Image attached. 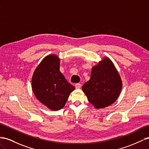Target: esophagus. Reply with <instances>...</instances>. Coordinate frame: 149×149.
I'll use <instances>...</instances> for the list:
<instances>
[{"instance_id":"34e87169","label":"esophagus","mask_w":149,"mask_h":149,"mask_svg":"<svg viewBox=\"0 0 149 149\" xmlns=\"http://www.w3.org/2000/svg\"><path fill=\"white\" fill-rule=\"evenodd\" d=\"M81 84L80 83H77V84H75V88L76 89H80L81 87Z\"/></svg>"}]
</instances>
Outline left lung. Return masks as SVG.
I'll return each mask as SVG.
<instances>
[{
	"mask_svg": "<svg viewBox=\"0 0 149 149\" xmlns=\"http://www.w3.org/2000/svg\"><path fill=\"white\" fill-rule=\"evenodd\" d=\"M123 83L119 72L108 57H103L92 68L91 77L82 89L96 109L107 107L119 97Z\"/></svg>",
	"mask_w": 149,
	"mask_h": 149,
	"instance_id": "obj_1",
	"label": "left lung"
}]
</instances>
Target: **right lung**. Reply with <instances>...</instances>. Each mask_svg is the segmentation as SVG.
<instances>
[{
	"mask_svg": "<svg viewBox=\"0 0 149 149\" xmlns=\"http://www.w3.org/2000/svg\"><path fill=\"white\" fill-rule=\"evenodd\" d=\"M60 64L58 56H46L35 68L31 79L32 90L37 100L52 111L63 108L75 89L60 72Z\"/></svg>",
	"mask_w": 149,
	"mask_h": 149,
	"instance_id": "obj_1",
	"label": "right lung"
}]
</instances>
